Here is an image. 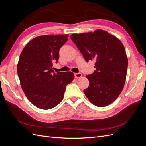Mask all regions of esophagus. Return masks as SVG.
<instances>
[{"label": "esophagus", "instance_id": "34e87169", "mask_svg": "<svg viewBox=\"0 0 146 146\" xmlns=\"http://www.w3.org/2000/svg\"><path fill=\"white\" fill-rule=\"evenodd\" d=\"M74 76H75V78H79L82 76V74L81 73H76L74 74Z\"/></svg>", "mask_w": 146, "mask_h": 146}]
</instances>
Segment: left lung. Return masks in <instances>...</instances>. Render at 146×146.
<instances>
[{
  "label": "left lung",
  "instance_id": "1",
  "mask_svg": "<svg viewBox=\"0 0 146 146\" xmlns=\"http://www.w3.org/2000/svg\"><path fill=\"white\" fill-rule=\"evenodd\" d=\"M70 39L87 62L96 61V70L86 76L90 82L83 90L86 98L97 107L111 104L121 93L126 80L128 58L122 43L102 29L73 33Z\"/></svg>",
  "mask_w": 146,
  "mask_h": 146
}]
</instances>
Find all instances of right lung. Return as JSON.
<instances>
[{
    "label": "right lung",
    "mask_w": 146,
    "mask_h": 146,
    "mask_svg": "<svg viewBox=\"0 0 146 146\" xmlns=\"http://www.w3.org/2000/svg\"><path fill=\"white\" fill-rule=\"evenodd\" d=\"M68 35L39 36L21 53L17 72L21 88L30 102L40 109L49 110L58 105L66 85L74 78L72 72L55 73L53 70V63L58 60L59 50Z\"/></svg>",
    "instance_id": "add662e5"
}]
</instances>
